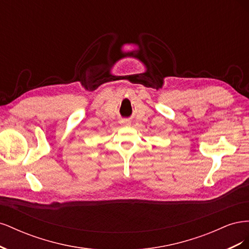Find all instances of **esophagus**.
Listing matches in <instances>:
<instances>
[{
    "mask_svg": "<svg viewBox=\"0 0 249 249\" xmlns=\"http://www.w3.org/2000/svg\"><path fill=\"white\" fill-rule=\"evenodd\" d=\"M122 124H124V125H129V124H130V122H127V120H123Z\"/></svg>",
    "mask_w": 249,
    "mask_h": 249,
    "instance_id": "obj_1",
    "label": "esophagus"
}]
</instances>
